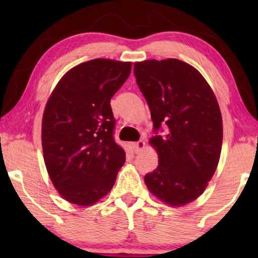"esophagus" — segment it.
<instances>
[{"label":"esophagus","instance_id":"esophagus-1","mask_svg":"<svg viewBox=\"0 0 258 258\" xmlns=\"http://www.w3.org/2000/svg\"><path fill=\"white\" fill-rule=\"evenodd\" d=\"M144 147H146V143H144L143 141H139V142H135L132 144V148L135 154H140L141 151L144 149Z\"/></svg>","mask_w":258,"mask_h":258}]
</instances>
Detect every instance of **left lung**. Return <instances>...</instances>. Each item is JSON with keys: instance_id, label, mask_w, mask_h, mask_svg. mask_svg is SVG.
Instances as JSON below:
<instances>
[{"instance_id": "1", "label": "left lung", "mask_w": 258, "mask_h": 258, "mask_svg": "<svg viewBox=\"0 0 258 258\" xmlns=\"http://www.w3.org/2000/svg\"><path fill=\"white\" fill-rule=\"evenodd\" d=\"M134 74L154 129L165 128L149 140L158 165L144 182L163 203L185 206L202 195L220 161L223 123L216 96L199 70L176 58L135 62Z\"/></svg>"}]
</instances>
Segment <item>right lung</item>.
<instances>
[{"mask_svg": "<svg viewBox=\"0 0 258 258\" xmlns=\"http://www.w3.org/2000/svg\"><path fill=\"white\" fill-rule=\"evenodd\" d=\"M132 62L95 58L68 70L45 104L42 149L55 189L68 202L93 206L110 191L125 153L112 137L110 100Z\"/></svg>", "mask_w": 258, "mask_h": 258, "instance_id": "obj_1", "label": "right lung"}]
</instances>
